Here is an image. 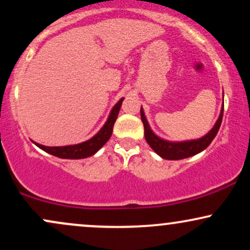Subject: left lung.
I'll return each mask as SVG.
<instances>
[{"label": "left lung", "instance_id": "8db88e82", "mask_svg": "<svg viewBox=\"0 0 250 250\" xmlns=\"http://www.w3.org/2000/svg\"><path fill=\"white\" fill-rule=\"evenodd\" d=\"M222 116H223V104L221 108V113L219 119H217L216 123L214 125V127L210 129L208 134H206L205 136H202L201 139L197 140H189V141H181V142H171L167 141V140H163L161 137L157 136L156 134L151 130L150 125L146 119L145 111L141 107V120L145 125V137L147 140L148 145L150 146L151 149L156 153L157 155L166 160H182L187 159V157L193 156L201 153L202 150H205L206 148L210 145L211 141L214 140V137L216 136L217 131H219L221 122H222Z\"/></svg>", "mask_w": 250, "mask_h": 250}]
</instances>
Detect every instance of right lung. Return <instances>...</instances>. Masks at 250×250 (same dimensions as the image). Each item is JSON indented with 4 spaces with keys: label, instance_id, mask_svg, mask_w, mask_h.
I'll use <instances>...</instances> for the list:
<instances>
[{
    "label": "right lung",
    "instance_id": "obj_1",
    "mask_svg": "<svg viewBox=\"0 0 250 250\" xmlns=\"http://www.w3.org/2000/svg\"><path fill=\"white\" fill-rule=\"evenodd\" d=\"M123 97L119 102L114 105L111 109L110 114H109L107 121H105L103 127L100 129L99 133L94 135L91 139L87 140V141L77 143V145L71 146H63V147H47V146L40 145V143L34 142L35 145L45 153L54 155V156L60 157V159H70V160H80L85 159V157L93 156L94 154L101 149L103 146L107 143V141L110 139L111 134H113V127L115 123L117 115H119L120 108L122 105Z\"/></svg>",
    "mask_w": 250,
    "mask_h": 250
}]
</instances>
